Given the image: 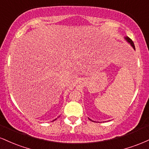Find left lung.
<instances>
[{
  "label": "left lung",
  "mask_w": 149,
  "mask_h": 149,
  "mask_svg": "<svg viewBox=\"0 0 149 149\" xmlns=\"http://www.w3.org/2000/svg\"><path fill=\"white\" fill-rule=\"evenodd\" d=\"M125 39H126V40H127V41L128 42H130V44H131V45H132V47H133V48H134V49H135V47H134V42H133V41H132V40H131V39H130V38H129V37H126V38H125Z\"/></svg>",
  "instance_id": "left-lung-1"
}]
</instances>
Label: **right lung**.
Instances as JSON below:
<instances>
[{
    "mask_svg": "<svg viewBox=\"0 0 149 149\" xmlns=\"http://www.w3.org/2000/svg\"><path fill=\"white\" fill-rule=\"evenodd\" d=\"M55 120H56V119H55Z\"/></svg>",
    "mask_w": 149,
    "mask_h": 149,
    "instance_id": "add662e5",
    "label": "right lung"
}]
</instances>
